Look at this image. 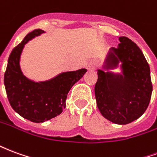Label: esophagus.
Instances as JSON below:
<instances>
[{"mask_svg":"<svg viewBox=\"0 0 157 157\" xmlns=\"http://www.w3.org/2000/svg\"><path fill=\"white\" fill-rule=\"evenodd\" d=\"M98 60L92 59V60H91V61L87 64V69H88L89 71H94V70L98 67Z\"/></svg>","mask_w":157,"mask_h":157,"instance_id":"esophagus-1","label":"esophagus"}]
</instances>
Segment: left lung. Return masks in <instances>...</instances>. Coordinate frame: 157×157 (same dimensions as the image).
Listing matches in <instances>:
<instances>
[{
  "instance_id": "8db88e82",
  "label": "left lung",
  "mask_w": 157,
  "mask_h": 157,
  "mask_svg": "<svg viewBox=\"0 0 157 157\" xmlns=\"http://www.w3.org/2000/svg\"><path fill=\"white\" fill-rule=\"evenodd\" d=\"M119 41L118 48L109 52L105 67L114 68L121 62L123 74L98 70L95 97L104 118L117 124H127L140 118L148 108L152 83L150 66L140 48L124 36Z\"/></svg>"
}]
</instances>
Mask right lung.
Segmentation results:
<instances>
[{
	"instance_id": "right-lung-1",
	"label": "right lung",
	"mask_w": 157,
	"mask_h": 157,
	"mask_svg": "<svg viewBox=\"0 0 157 157\" xmlns=\"http://www.w3.org/2000/svg\"><path fill=\"white\" fill-rule=\"evenodd\" d=\"M43 33L41 29L33 30L12 49L4 75L6 92L12 108L22 118L34 123L60 114L66 105L69 91L86 72V69L64 72L43 82H34L24 76L19 65L22 48L29 40Z\"/></svg>"
}]
</instances>
